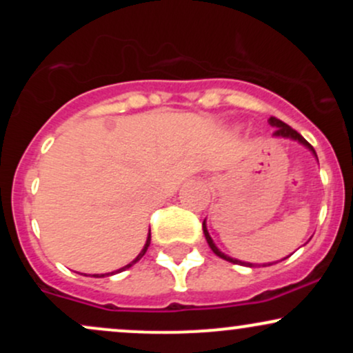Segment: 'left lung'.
<instances>
[{
	"mask_svg": "<svg viewBox=\"0 0 353 353\" xmlns=\"http://www.w3.org/2000/svg\"><path fill=\"white\" fill-rule=\"evenodd\" d=\"M269 124L272 125V128H275V132H274V137H283V139H292V141H297L299 144H302L303 148H307L309 149V151L314 154V157L315 159H317V152H315V149L312 148V145L307 143L305 139H303V137L299 134L297 131H295V129H292L290 128L289 124H285L283 123V121H281V119H277V117H270L269 119ZM317 163H319V159H317ZM202 230H204V236H205V241H208V244H209V247H210V250H212L214 254L216 255H219V257L221 259H224V261H228V262H232V264H241V265H247V267H257V265H272V264H275V262H265V264H252V262H244V261H239V259H234V257H230V255H228V254H224L222 252L221 249H219V247L214 244V241H212V237H210V234H209V230H208V224H205V219H204V222H202ZM287 257H290V255H287ZM287 257H283V259H287ZM283 259H281V261H283ZM281 261H277V262H281Z\"/></svg>",
	"mask_w": 353,
	"mask_h": 353,
	"instance_id": "obj_1",
	"label": "left lung"
}]
</instances>
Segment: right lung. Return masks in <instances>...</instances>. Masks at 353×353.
Wrapping results in <instances>:
<instances>
[{"instance_id": "1", "label": "right lung", "mask_w": 353, "mask_h": 353, "mask_svg": "<svg viewBox=\"0 0 353 353\" xmlns=\"http://www.w3.org/2000/svg\"><path fill=\"white\" fill-rule=\"evenodd\" d=\"M149 244H151V230H149L148 232V239H145V244H144V247H143V250H141L139 254H137V257L134 259V261L132 262H129L128 265H124V267H121V269H117V270H114V272H108V274H92V277H109V275H114V274H119V272H123V270H125V269H129V267H132L136 264L137 261H141V259H143V255L145 254V250H148V247H149Z\"/></svg>"}]
</instances>
